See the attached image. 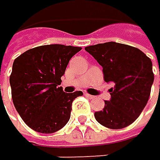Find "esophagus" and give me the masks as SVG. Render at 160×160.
I'll return each instance as SVG.
<instances>
[{
  "instance_id": "obj_1",
  "label": "esophagus",
  "mask_w": 160,
  "mask_h": 160,
  "mask_svg": "<svg viewBox=\"0 0 160 160\" xmlns=\"http://www.w3.org/2000/svg\"><path fill=\"white\" fill-rule=\"evenodd\" d=\"M85 96L88 97V99H94V98H95V96H92V95H90V94H88V93H85Z\"/></svg>"
}]
</instances>
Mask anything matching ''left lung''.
Returning <instances> with one entry per match:
<instances>
[{"mask_svg": "<svg viewBox=\"0 0 160 160\" xmlns=\"http://www.w3.org/2000/svg\"><path fill=\"white\" fill-rule=\"evenodd\" d=\"M85 50L103 67L104 79L112 83L111 98L94 113L96 121L110 129H122L136 121L145 108L154 83L151 59L139 49L117 42L88 46Z\"/></svg>", "mask_w": 160, "mask_h": 160, "instance_id": "left-lung-1", "label": "left lung"}]
</instances>
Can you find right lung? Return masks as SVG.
I'll list each match as a JSON object with an SVG mask.
<instances>
[{
  "mask_svg": "<svg viewBox=\"0 0 160 160\" xmlns=\"http://www.w3.org/2000/svg\"><path fill=\"white\" fill-rule=\"evenodd\" d=\"M81 50L61 44L43 45L14 60L9 79L13 104L33 130L51 134L69 122L73 100L83 92L66 93L59 85L70 59Z\"/></svg>",
  "mask_w": 160,
  "mask_h": 160,
  "instance_id": "1",
  "label": "right lung"
}]
</instances>
